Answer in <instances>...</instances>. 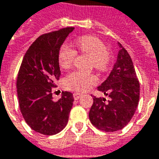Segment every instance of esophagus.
<instances>
[{
    "mask_svg": "<svg viewBox=\"0 0 159 159\" xmlns=\"http://www.w3.org/2000/svg\"><path fill=\"white\" fill-rule=\"evenodd\" d=\"M81 96V94L80 93H73V98H74V100H79Z\"/></svg>",
    "mask_w": 159,
    "mask_h": 159,
    "instance_id": "esophagus-1",
    "label": "esophagus"
}]
</instances>
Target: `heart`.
I'll list each match as a JSON object with an SVG mask.
<instances>
[{
  "instance_id": "heart-1",
  "label": "heart",
  "mask_w": 159,
  "mask_h": 159,
  "mask_svg": "<svg viewBox=\"0 0 159 159\" xmlns=\"http://www.w3.org/2000/svg\"><path fill=\"white\" fill-rule=\"evenodd\" d=\"M78 52L91 57V66L98 72H105L109 65L111 57L105 44L96 37L86 35L79 37L75 41ZM76 57V52L66 44L62 45L58 52V65L62 69H68L72 65ZM97 78L93 74H86L81 72H72L65 78L64 84L67 89L75 92H86L96 85Z\"/></svg>"
}]
</instances>
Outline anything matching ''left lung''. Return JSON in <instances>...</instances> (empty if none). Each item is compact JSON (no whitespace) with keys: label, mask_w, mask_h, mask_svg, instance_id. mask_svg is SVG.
Returning a JSON list of instances; mask_svg holds the SVG:
<instances>
[{"label":"left lung","mask_w":159,"mask_h":159,"mask_svg":"<svg viewBox=\"0 0 159 159\" xmlns=\"http://www.w3.org/2000/svg\"><path fill=\"white\" fill-rule=\"evenodd\" d=\"M121 50L116 63L109 76L98 91L109 97L93 96V105L89 111V119L93 126L106 132L122 129L131 120L137 110L140 84L129 54L119 43Z\"/></svg>","instance_id":"1"}]
</instances>
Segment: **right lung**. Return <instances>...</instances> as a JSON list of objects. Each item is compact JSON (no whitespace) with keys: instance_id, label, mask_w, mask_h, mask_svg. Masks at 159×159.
<instances>
[{"instance_id":"add662e5","label":"right lung","mask_w":159,"mask_h":159,"mask_svg":"<svg viewBox=\"0 0 159 159\" xmlns=\"http://www.w3.org/2000/svg\"><path fill=\"white\" fill-rule=\"evenodd\" d=\"M67 27L43 34L28 49L16 80L19 107L25 122L33 130L52 136L66 126L73 103L70 92L54 102L52 88L60 77L58 52L73 30Z\"/></svg>"}]
</instances>
